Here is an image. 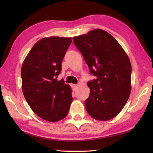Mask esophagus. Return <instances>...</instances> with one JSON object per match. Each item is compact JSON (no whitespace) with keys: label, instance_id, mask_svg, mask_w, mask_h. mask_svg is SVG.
<instances>
[{"label":"esophagus","instance_id":"obj_1","mask_svg":"<svg viewBox=\"0 0 153 153\" xmlns=\"http://www.w3.org/2000/svg\"><path fill=\"white\" fill-rule=\"evenodd\" d=\"M71 86H72V88H73V89L74 90H76V88H77V85H76V84H72Z\"/></svg>","mask_w":153,"mask_h":153}]
</instances>
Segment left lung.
Wrapping results in <instances>:
<instances>
[{
    "instance_id": "8db88e82",
    "label": "left lung",
    "mask_w": 153,
    "mask_h": 153,
    "mask_svg": "<svg viewBox=\"0 0 153 153\" xmlns=\"http://www.w3.org/2000/svg\"><path fill=\"white\" fill-rule=\"evenodd\" d=\"M73 42L96 77L88 82L90 93L84 102L87 112L97 120H111L122 110L130 94L128 56L110 33L100 29L74 37Z\"/></svg>"
}]
</instances>
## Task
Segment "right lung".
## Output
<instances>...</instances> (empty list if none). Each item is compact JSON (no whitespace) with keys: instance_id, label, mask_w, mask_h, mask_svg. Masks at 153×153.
Returning a JSON list of instances; mask_svg holds the SVG:
<instances>
[{"instance_id":"right-lung-1","label":"right lung","mask_w":153,"mask_h":153,"mask_svg":"<svg viewBox=\"0 0 153 153\" xmlns=\"http://www.w3.org/2000/svg\"><path fill=\"white\" fill-rule=\"evenodd\" d=\"M71 42V38H42L33 45L22 65L25 100L38 117L51 122L65 117L73 100L70 86L63 79H56Z\"/></svg>"}]
</instances>
